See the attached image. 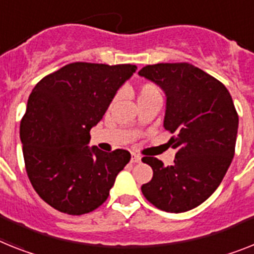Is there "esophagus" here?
Instances as JSON below:
<instances>
[{
  "mask_svg": "<svg viewBox=\"0 0 254 254\" xmlns=\"http://www.w3.org/2000/svg\"><path fill=\"white\" fill-rule=\"evenodd\" d=\"M131 163H140V156L137 153H131Z\"/></svg>",
  "mask_w": 254,
  "mask_h": 254,
  "instance_id": "34e87169",
  "label": "esophagus"
}]
</instances>
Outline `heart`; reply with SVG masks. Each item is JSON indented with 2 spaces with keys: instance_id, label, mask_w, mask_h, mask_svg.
I'll return each mask as SVG.
<instances>
[{
  "instance_id": "heart-1",
  "label": "heart",
  "mask_w": 254,
  "mask_h": 254,
  "mask_svg": "<svg viewBox=\"0 0 254 254\" xmlns=\"http://www.w3.org/2000/svg\"><path fill=\"white\" fill-rule=\"evenodd\" d=\"M153 95H160L159 87L152 82H144L142 86L139 87V93H138V101L143 99V98L153 97Z\"/></svg>"
}]
</instances>
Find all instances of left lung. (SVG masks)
Masks as SVG:
<instances>
[{
    "label": "left lung",
    "instance_id": "1",
    "mask_svg": "<svg viewBox=\"0 0 254 254\" xmlns=\"http://www.w3.org/2000/svg\"><path fill=\"white\" fill-rule=\"evenodd\" d=\"M139 76L153 81L167 95L164 127L173 137L174 164L143 157L153 170L142 193L156 208L170 213L204 203L222 182L235 153L239 116L225 85L190 63L146 65Z\"/></svg>",
    "mask_w": 254,
    "mask_h": 254
}]
</instances>
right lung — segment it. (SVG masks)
Returning <instances> with one entry per match:
<instances>
[{
	"label": "right lung",
	"mask_w": 254,
	"mask_h": 254,
	"mask_svg": "<svg viewBox=\"0 0 254 254\" xmlns=\"http://www.w3.org/2000/svg\"><path fill=\"white\" fill-rule=\"evenodd\" d=\"M135 69L76 62L45 76L32 90L20 121L25 170L54 209L71 216L97 209L130 161L129 151L107 153L87 143L90 129Z\"/></svg>",
	"instance_id": "add662e5"
}]
</instances>
